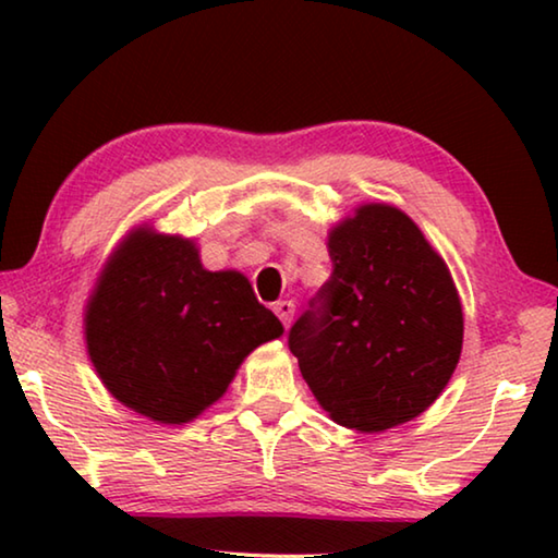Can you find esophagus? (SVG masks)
<instances>
[{"instance_id":"obj_1","label":"esophagus","mask_w":558,"mask_h":558,"mask_svg":"<svg viewBox=\"0 0 558 558\" xmlns=\"http://www.w3.org/2000/svg\"><path fill=\"white\" fill-rule=\"evenodd\" d=\"M272 313L280 317L282 325L290 327L292 315H295V302H292V300H278L276 305H272Z\"/></svg>"}]
</instances>
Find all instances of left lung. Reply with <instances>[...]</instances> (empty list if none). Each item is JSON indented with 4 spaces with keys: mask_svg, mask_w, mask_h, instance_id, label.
Segmentation results:
<instances>
[{
    "mask_svg": "<svg viewBox=\"0 0 558 558\" xmlns=\"http://www.w3.org/2000/svg\"><path fill=\"white\" fill-rule=\"evenodd\" d=\"M332 276L292 325L302 379L339 426L379 433L438 399L462 349L446 266L409 216L364 204L329 231Z\"/></svg>",
    "mask_w": 558,
    "mask_h": 558,
    "instance_id": "obj_1",
    "label": "left lung"
}]
</instances>
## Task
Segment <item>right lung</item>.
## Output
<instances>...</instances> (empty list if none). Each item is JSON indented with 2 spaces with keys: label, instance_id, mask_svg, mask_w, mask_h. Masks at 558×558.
Returning a JSON list of instances; mask_svg holds the SVG:
<instances>
[{
  "label": "right lung",
  "instance_id": "1",
  "mask_svg": "<svg viewBox=\"0 0 558 558\" xmlns=\"http://www.w3.org/2000/svg\"><path fill=\"white\" fill-rule=\"evenodd\" d=\"M282 335L239 270L211 272L182 235L140 226L108 258L86 305L88 356L120 403L189 423L253 349Z\"/></svg>",
  "mask_w": 558,
  "mask_h": 558
}]
</instances>
